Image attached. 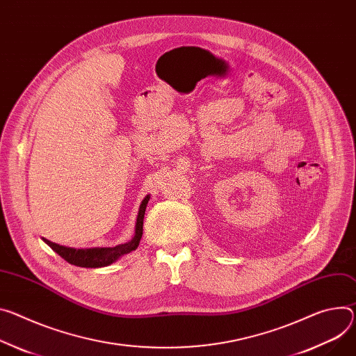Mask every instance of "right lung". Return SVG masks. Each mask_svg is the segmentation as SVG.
<instances>
[{
    "label": "right lung",
    "instance_id": "right-lung-1",
    "mask_svg": "<svg viewBox=\"0 0 356 356\" xmlns=\"http://www.w3.org/2000/svg\"><path fill=\"white\" fill-rule=\"evenodd\" d=\"M150 196L147 195L139 207L136 225H135V236L132 240H129L124 244H119L115 247H95V248H71L65 245L55 244L47 238H42L56 254H59L63 260L68 261L72 266L83 267V268H101L111 266L124 254L135 251L139 247L142 234H143V217L146 211V206L149 203Z\"/></svg>",
    "mask_w": 356,
    "mask_h": 356
}]
</instances>
